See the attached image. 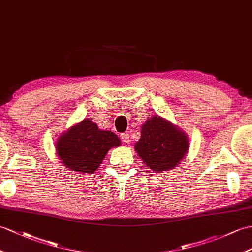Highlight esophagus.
<instances>
[{
  "label": "esophagus",
  "instance_id": "34e87169",
  "mask_svg": "<svg viewBox=\"0 0 252 252\" xmlns=\"http://www.w3.org/2000/svg\"><path fill=\"white\" fill-rule=\"evenodd\" d=\"M121 139H122L123 142L126 143V144H128V143L130 142L129 134H128V133H122V134H121Z\"/></svg>",
  "mask_w": 252,
  "mask_h": 252
}]
</instances>
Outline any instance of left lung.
Instances as JSON below:
<instances>
[{"label":"left lung","instance_id":"8db88e82","mask_svg":"<svg viewBox=\"0 0 252 252\" xmlns=\"http://www.w3.org/2000/svg\"><path fill=\"white\" fill-rule=\"evenodd\" d=\"M189 149L187 134L159 115L145 121L134 150L147 168L161 173L174 169Z\"/></svg>","mask_w":252,"mask_h":252}]
</instances>
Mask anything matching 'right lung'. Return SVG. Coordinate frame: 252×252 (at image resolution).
<instances>
[{"label":"right lung","mask_w":252,"mask_h":252,"mask_svg":"<svg viewBox=\"0 0 252 252\" xmlns=\"http://www.w3.org/2000/svg\"><path fill=\"white\" fill-rule=\"evenodd\" d=\"M121 145L115 133L101 130L90 119L77 123L61 134L55 144L57 154L68 170L94 173L111 147Z\"/></svg>","instance_id":"1"}]
</instances>
